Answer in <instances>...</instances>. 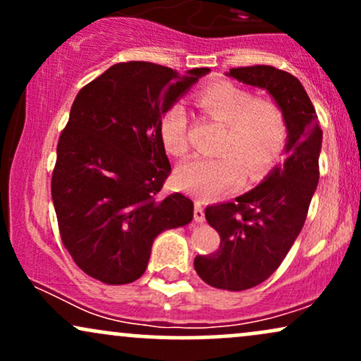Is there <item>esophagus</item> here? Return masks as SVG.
I'll return each instance as SVG.
<instances>
[{"instance_id": "1", "label": "esophagus", "mask_w": 361, "mask_h": 361, "mask_svg": "<svg viewBox=\"0 0 361 361\" xmlns=\"http://www.w3.org/2000/svg\"><path fill=\"white\" fill-rule=\"evenodd\" d=\"M193 219L195 222H204L205 221V212L202 202H195V210H193Z\"/></svg>"}]
</instances>
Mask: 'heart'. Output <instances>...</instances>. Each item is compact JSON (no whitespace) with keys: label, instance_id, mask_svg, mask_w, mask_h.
<instances>
[{"label":"heart","instance_id":"b5f03b06","mask_svg":"<svg viewBox=\"0 0 361 361\" xmlns=\"http://www.w3.org/2000/svg\"><path fill=\"white\" fill-rule=\"evenodd\" d=\"M197 103L210 118L226 126L217 152L221 156L192 159L176 169L181 190L209 198L217 197L241 181L256 180L279 159L287 142V117L276 102L255 98L234 82H214L198 93ZM159 134L171 156L190 151L188 115L183 105L169 106L161 117Z\"/></svg>","mask_w":361,"mask_h":361}]
</instances>
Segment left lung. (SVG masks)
Returning a JSON list of instances; mask_svg holds the SVG:
<instances>
[{"label":"left lung","instance_id":"1","mask_svg":"<svg viewBox=\"0 0 361 361\" xmlns=\"http://www.w3.org/2000/svg\"><path fill=\"white\" fill-rule=\"evenodd\" d=\"M229 76L264 88L287 117V159L261 185L233 202L209 205L205 219L221 235V246L198 255L193 264L210 287L252 288L280 267L304 227L319 181L322 130L304 86L273 66L233 68Z\"/></svg>","mask_w":361,"mask_h":361}]
</instances>
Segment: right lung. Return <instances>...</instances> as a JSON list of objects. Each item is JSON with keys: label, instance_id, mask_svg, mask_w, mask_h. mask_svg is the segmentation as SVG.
Masks as SVG:
<instances>
[{"label": "right lung", "instance_id": "1", "mask_svg": "<svg viewBox=\"0 0 361 361\" xmlns=\"http://www.w3.org/2000/svg\"><path fill=\"white\" fill-rule=\"evenodd\" d=\"M209 68L181 76L144 61L118 62L82 86L57 142L52 202L62 244L91 279L137 280L157 234L186 226L193 202L161 195L171 173L161 117Z\"/></svg>", "mask_w": 361, "mask_h": 361}]
</instances>
